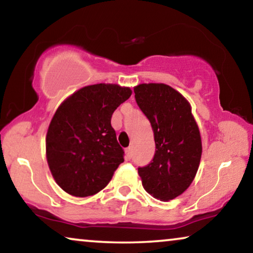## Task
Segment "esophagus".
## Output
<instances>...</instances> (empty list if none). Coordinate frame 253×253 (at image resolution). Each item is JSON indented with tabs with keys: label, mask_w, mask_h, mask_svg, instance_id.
I'll return each mask as SVG.
<instances>
[{
	"label": "esophagus",
	"mask_w": 253,
	"mask_h": 253,
	"mask_svg": "<svg viewBox=\"0 0 253 253\" xmlns=\"http://www.w3.org/2000/svg\"><path fill=\"white\" fill-rule=\"evenodd\" d=\"M131 158H132V150H131V147H127L126 148V159L130 160Z\"/></svg>",
	"instance_id": "1"
}]
</instances>
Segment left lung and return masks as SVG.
Returning <instances> with one entry per match:
<instances>
[{
    "instance_id": "obj_1",
    "label": "left lung",
    "mask_w": 253,
    "mask_h": 253,
    "mask_svg": "<svg viewBox=\"0 0 253 253\" xmlns=\"http://www.w3.org/2000/svg\"><path fill=\"white\" fill-rule=\"evenodd\" d=\"M138 107L151 122L155 153L138 168L143 186L160 200L174 199L191 184L202 158V138L191 106L166 84H140L133 88Z\"/></svg>"
}]
</instances>
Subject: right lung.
Instances as JSON below:
<instances>
[{"mask_svg": "<svg viewBox=\"0 0 253 253\" xmlns=\"http://www.w3.org/2000/svg\"><path fill=\"white\" fill-rule=\"evenodd\" d=\"M131 93L115 84L89 85L57 108L47 131V162L69 195L88 197L101 191L124 161L110 121Z\"/></svg>", "mask_w": 253, "mask_h": 253, "instance_id": "right-lung-1", "label": "right lung"}]
</instances>
